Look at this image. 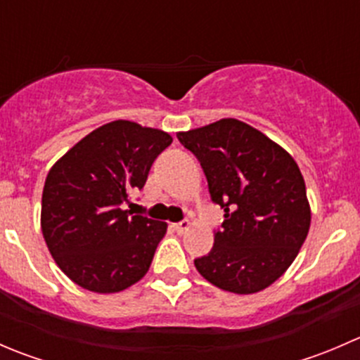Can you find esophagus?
Here are the masks:
<instances>
[{
  "label": "esophagus",
  "instance_id": "esophagus-1",
  "mask_svg": "<svg viewBox=\"0 0 360 360\" xmlns=\"http://www.w3.org/2000/svg\"><path fill=\"white\" fill-rule=\"evenodd\" d=\"M190 226H191V223L188 219L181 221V223L172 224V228L177 231V233H184V231H186V230H190Z\"/></svg>",
  "mask_w": 360,
  "mask_h": 360
}]
</instances>
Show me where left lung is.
Masks as SVG:
<instances>
[{"mask_svg":"<svg viewBox=\"0 0 360 360\" xmlns=\"http://www.w3.org/2000/svg\"><path fill=\"white\" fill-rule=\"evenodd\" d=\"M177 139L198 158L210 198L224 209L214 248L195 259L198 274L228 292L263 291L291 266L310 230L300 167L284 148L235 118L177 132Z\"/></svg>","mask_w":360,"mask_h":360,"instance_id":"left-lung-1","label":"left lung"}]
</instances>
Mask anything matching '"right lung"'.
Wrapping results in <instances>:
<instances>
[{
  "label": "right lung",
  "mask_w": 360,
  "mask_h": 360,
  "mask_svg": "<svg viewBox=\"0 0 360 360\" xmlns=\"http://www.w3.org/2000/svg\"><path fill=\"white\" fill-rule=\"evenodd\" d=\"M170 143L163 130L116 120L53 163L41 197L43 238L79 288L120 292L148 274L167 223L123 207Z\"/></svg>",
  "instance_id": "add662e5"
}]
</instances>
